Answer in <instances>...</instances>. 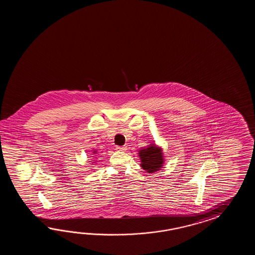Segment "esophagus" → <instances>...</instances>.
I'll return each instance as SVG.
<instances>
[{
  "instance_id": "obj_1",
  "label": "esophagus",
  "mask_w": 255,
  "mask_h": 255,
  "mask_svg": "<svg viewBox=\"0 0 255 255\" xmlns=\"http://www.w3.org/2000/svg\"><path fill=\"white\" fill-rule=\"evenodd\" d=\"M116 149L117 150H119V151H126L128 148H127V146H117V147H116Z\"/></svg>"
}]
</instances>
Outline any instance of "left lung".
Segmentation results:
<instances>
[{"mask_svg":"<svg viewBox=\"0 0 255 255\" xmlns=\"http://www.w3.org/2000/svg\"><path fill=\"white\" fill-rule=\"evenodd\" d=\"M162 148L155 144H150L146 147L141 148L138 152L140 157V166L147 173H154L160 170L164 164Z\"/></svg>","mask_w":255,"mask_h":255,"instance_id":"left-lung-1","label":"left lung"}]
</instances>
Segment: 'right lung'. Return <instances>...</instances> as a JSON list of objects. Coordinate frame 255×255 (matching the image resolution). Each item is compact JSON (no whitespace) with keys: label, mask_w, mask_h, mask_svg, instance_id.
I'll return each mask as SVG.
<instances>
[{"label":"right lung","mask_w":255,"mask_h":255,"mask_svg":"<svg viewBox=\"0 0 255 255\" xmlns=\"http://www.w3.org/2000/svg\"><path fill=\"white\" fill-rule=\"evenodd\" d=\"M97 152L98 151H93V153H94V154H97ZM94 157H95V156H94Z\"/></svg>","instance_id":"1"}]
</instances>
